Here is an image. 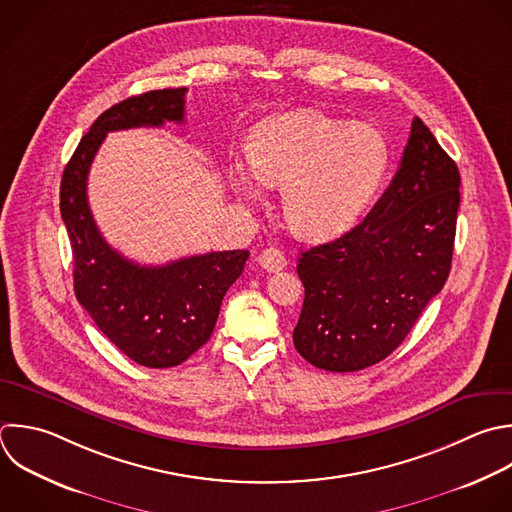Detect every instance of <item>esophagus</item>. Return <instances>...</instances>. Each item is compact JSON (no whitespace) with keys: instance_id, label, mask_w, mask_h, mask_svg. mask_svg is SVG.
I'll return each mask as SVG.
<instances>
[{"instance_id":"esophagus-1","label":"esophagus","mask_w":512,"mask_h":512,"mask_svg":"<svg viewBox=\"0 0 512 512\" xmlns=\"http://www.w3.org/2000/svg\"><path fill=\"white\" fill-rule=\"evenodd\" d=\"M258 262H260V266H262L266 272H278V270H282V268L286 266V256H284L282 250L270 246V248H266V250L260 252Z\"/></svg>"}]
</instances>
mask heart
<instances>
[{
  "instance_id": "heart-1",
  "label": "heart",
  "mask_w": 512,
  "mask_h": 512,
  "mask_svg": "<svg viewBox=\"0 0 512 512\" xmlns=\"http://www.w3.org/2000/svg\"><path fill=\"white\" fill-rule=\"evenodd\" d=\"M250 172L268 188H282V216L292 234L328 240L348 230L378 192L390 146L370 124H348L318 110L272 114L248 134ZM232 186L256 198L252 176L232 168Z\"/></svg>"
}]
</instances>
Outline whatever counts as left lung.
I'll use <instances>...</instances> for the list:
<instances>
[{"label":"left lung","mask_w":512,"mask_h":512,"mask_svg":"<svg viewBox=\"0 0 512 512\" xmlns=\"http://www.w3.org/2000/svg\"><path fill=\"white\" fill-rule=\"evenodd\" d=\"M458 188L454 160L414 118L398 172L366 218L298 260L304 304L292 338L302 358L354 372L400 346L448 278Z\"/></svg>","instance_id":"1"}]
</instances>
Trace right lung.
<instances>
[{"mask_svg":"<svg viewBox=\"0 0 512 512\" xmlns=\"http://www.w3.org/2000/svg\"><path fill=\"white\" fill-rule=\"evenodd\" d=\"M186 88L132 96L106 110L80 140L60 186V212L74 254V290L96 326L148 368L188 360L214 332L248 250L208 252L166 266H140L100 234L88 204V172L108 132L184 122Z\"/></svg>","mask_w":512,"mask_h":512,"instance_id":"add662e5","label":"right lung"}]
</instances>
